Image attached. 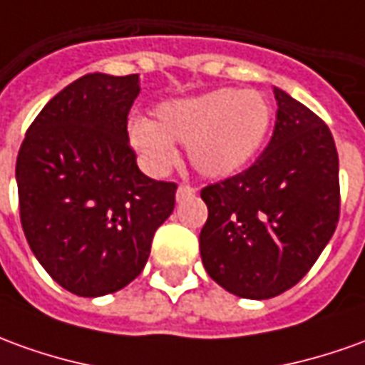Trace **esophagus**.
Wrapping results in <instances>:
<instances>
[{
	"label": "esophagus",
	"mask_w": 365,
	"mask_h": 365,
	"mask_svg": "<svg viewBox=\"0 0 365 365\" xmlns=\"http://www.w3.org/2000/svg\"><path fill=\"white\" fill-rule=\"evenodd\" d=\"M195 193H197V190H195V187H191V185H185V183H182V185L178 187V191H175V200L178 201L190 200V197H193Z\"/></svg>",
	"instance_id": "esophagus-1"
}]
</instances>
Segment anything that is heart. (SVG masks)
<instances>
[{"instance_id": "obj_1", "label": "heart", "mask_w": 365, "mask_h": 365, "mask_svg": "<svg viewBox=\"0 0 365 365\" xmlns=\"http://www.w3.org/2000/svg\"><path fill=\"white\" fill-rule=\"evenodd\" d=\"M271 124L272 108L264 94L217 88L158 104L154 120L130 124V142L156 174L174 165V144H182L201 175L229 178L259 154Z\"/></svg>"}]
</instances>
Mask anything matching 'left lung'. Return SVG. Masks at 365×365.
I'll list each match as a JSON object with an SVG mask.
<instances>
[{
	"label": "left lung",
	"instance_id": "8db88e82",
	"mask_svg": "<svg viewBox=\"0 0 365 365\" xmlns=\"http://www.w3.org/2000/svg\"><path fill=\"white\" fill-rule=\"evenodd\" d=\"M272 138L251 168L201 190L203 267L231 294L264 300L302 279L340 217L338 152L322 118L274 88Z\"/></svg>",
	"mask_w": 365,
	"mask_h": 365
}]
</instances>
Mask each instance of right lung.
I'll use <instances>...</instances> for the list:
<instances>
[{"label": "right lung", "instance_id": "1", "mask_svg": "<svg viewBox=\"0 0 365 365\" xmlns=\"http://www.w3.org/2000/svg\"><path fill=\"white\" fill-rule=\"evenodd\" d=\"M138 93V75L81 76L45 104L19 148L23 233L51 279L76 297L136 279L174 211L178 185L142 174L130 148Z\"/></svg>", "mask_w": 365, "mask_h": 365}]
</instances>
